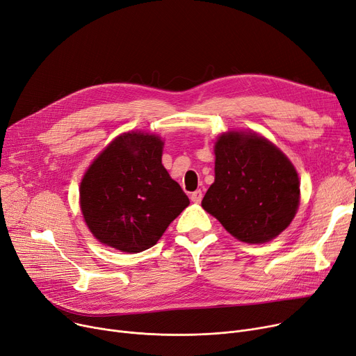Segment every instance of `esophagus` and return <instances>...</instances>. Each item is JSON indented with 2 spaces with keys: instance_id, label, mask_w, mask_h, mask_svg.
Listing matches in <instances>:
<instances>
[{
  "instance_id": "34e87169",
  "label": "esophagus",
  "mask_w": 356,
  "mask_h": 356,
  "mask_svg": "<svg viewBox=\"0 0 356 356\" xmlns=\"http://www.w3.org/2000/svg\"><path fill=\"white\" fill-rule=\"evenodd\" d=\"M202 197H203L202 191H196V192H193V193L191 195V200H192L193 203H200V202H202Z\"/></svg>"
}]
</instances>
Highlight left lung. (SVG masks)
I'll use <instances>...</instances> for the list:
<instances>
[{
	"mask_svg": "<svg viewBox=\"0 0 356 356\" xmlns=\"http://www.w3.org/2000/svg\"><path fill=\"white\" fill-rule=\"evenodd\" d=\"M300 203V180L282 149L257 133L228 131L215 143V181L202 208L232 236L264 244L282 234Z\"/></svg>",
	"mask_w": 356,
	"mask_h": 356,
	"instance_id": "obj_1",
	"label": "left lung"
}]
</instances>
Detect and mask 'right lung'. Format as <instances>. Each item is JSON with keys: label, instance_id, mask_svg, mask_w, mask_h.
Listing matches in <instances>:
<instances>
[{"label": "right lung", "instance_id": "right-lung-1", "mask_svg": "<svg viewBox=\"0 0 356 356\" xmlns=\"http://www.w3.org/2000/svg\"><path fill=\"white\" fill-rule=\"evenodd\" d=\"M159 136L131 131L93 160L81 181V211L102 244L136 254L157 244L189 207V197L161 164Z\"/></svg>", "mask_w": 356, "mask_h": 356}]
</instances>
